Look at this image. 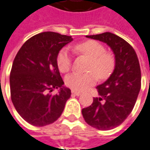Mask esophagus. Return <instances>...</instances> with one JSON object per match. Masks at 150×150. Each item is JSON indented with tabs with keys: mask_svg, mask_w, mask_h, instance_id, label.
<instances>
[{
	"mask_svg": "<svg viewBox=\"0 0 150 150\" xmlns=\"http://www.w3.org/2000/svg\"><path fill=\"white\" fill-rule=\"evenodd\" d=\"M71 94H73V95L79 96V95H80V94H81V93H80V92H79V91H74V90H72V91H71Z\"/></svg>",
	"mask_w": 150,
	"mask_h": 150,
	"instance_id": "obj_1",
	"label": "esophagus"
}]
</instances>
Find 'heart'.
<instances>
[{"instance_id":"b5f03b06","label":"heart","mask_w":150,"mask_h":150,"mask_svg":"<svg viewBox=\"0 0 150 150\" xmlns=\"http://www.w3.org/2000/svg\"><path fill=\"white\" fill-rule=\"evenodd\" d=\"M74 50L90 59L88 72H73L66 77V85L74 91H83L93 86L98 77L105 79L112 73L116 66L115 56L105 51V46L96 40H87L78 44ZM56 64L62 72H67L71 67V57L67 49H62L57 55Z\"/></svg>"}]
</instances>
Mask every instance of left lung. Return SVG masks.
<instances>
[{"label":"left lung","instance_id":"8db88e82","mask_svg":"<svg viewBox=\"0 0 150 150\" xmlns=\"http://www.w3.org/2000/svg\"><path fill=\"white\" fill-rule=\"evenodd\" d=\"M87 38L106 43L113 50L116 66L105 83L97 86L99 98L82 110L87 123L99 130H110L123 122L135 105L141 88V70L134 49L122 38L105 32Z\"/></svg>","mask_w":150,"mask_h":150}]
</instances>
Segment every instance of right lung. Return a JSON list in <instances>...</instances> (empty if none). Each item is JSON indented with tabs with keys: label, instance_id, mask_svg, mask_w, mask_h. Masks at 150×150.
<instances>
[{
	"label": "right lung",
	"instance_id": "obj_1",
	"mask_svg": "<svg viewBox=\"0 0 150 150\" xmlns=\"http://www.w3.org/2000/svg\"><path fill=\"white\" fill-rule=\"evenodd\" d=\"M72 40L71 36L55 32L40 33L28 39L15 56L10 73L11 101L19 115L33 126L56 122L71 96V90L63 87L56 57ZM58 87V94H49Z\"/></svg>",
	"mask_w": 150,
	"mask_h": 150
}]
</instances>
